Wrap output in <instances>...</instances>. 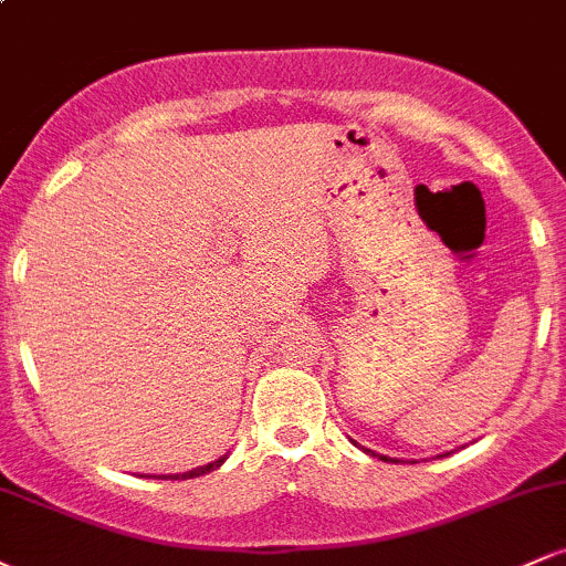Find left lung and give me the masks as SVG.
<instances>
[{
	"instance_id": "left-lung-1",
	"label": "left lung",
	"mask_w": 566,
	"mask_h": 566,
	"mask_svg": "<svg viewBox=\"0 0 566 566\" xmlns=\"http://www.w3.org/2000/svg\"><path fill=\"white\" fill-rule=\"evenodd\" d=\"M350 441H354V439H350ZM354 444H356V441H354ZM356 447H359V444H356ZM361 450H365L367 454H373V458H380V460H386V463H399V460H396V458H386V454H380V452H373V450H367V447H361ZM447 454H450V452L439 454V458H447ZM409 463H415V460H409Z\"/></svg>"
}]
</instances>
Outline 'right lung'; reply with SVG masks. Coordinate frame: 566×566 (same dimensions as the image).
Listing matches in <instances>:
<instances>
[{"label":"right lung","mask_w":566,"mask_h":566,"mask_svg":"<svg viewBox=\"0 0 566 566\" xmlns=\"http://www.w3.org/2000/svg\"><path fill=\"white\" fill-rule=\"evenodd\" d=\"M226 458H229V452H226L223 458L212 460V463H207V465H199V469H191V471H186V473H167V476H161V479H197V476H205V473H210V471L220 469V465L226 463ZM157 479H159V476H157Z\"/></svg>","instance_id":"add662e5"}]
</instances>
